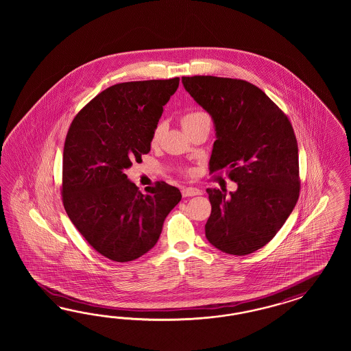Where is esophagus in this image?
<instances>
[{
  "label": "esophagus",
  "mask_w": 351,
  "mask_h": 351,
  "mask_svg": "<svg viewBox=\"0 0 351 351\" xmlns=\"http://www.w3.org/2000/svg\"><path fill=\"white\" fill-rule=\"evenodd\" d=\"M181 194H182V197H194V195H201L202 191L197 189V188L189 186V188H182Z\"/></svg>",
  "instance_id": "1"
}]
</instances>
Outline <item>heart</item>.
<instances>
[{
	"label": "heart",
	"instance_id": "obj_1",
	"mask_svg": "<svg viewBox=\"0 0 351 351\" xmlns=\"http://www.w3.org/2000/svg\"><path fill=\"white\" fill-rule=\"evenodd\" d=\"M208 117L207 113H204L202 110H189L188 113H185L182 117H181V125L184 130L186 128L191 126L193 123H195L197 121L203 119V118ZM162 131H163V126L162 123H158L154 130H153V134H152V144H157L160 140L162 136Z\"/></svg>",
	"mask_w": 351,
	"mask_h": 351
}]
</instances>
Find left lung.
Instances as JSON below:
<instances>
[{"instance_id":"8db88e82","label":"left lung","mask_w":351,"mask_h":351,"mask_svg":"<svg viewBox=\"0 0 351 351\" xmlns=\"http://www.w3.org/2000/svg\"><path fill=\"white\" fill-rule=\"evenodd\" d=\"M191 97L213 119L210 173L226 171L238 189H207L211 245L229 255L252 254L286 223L300 194L296 135L285 112L257 86L213 75L182 77Z\"/></svg>"}]
</instances>
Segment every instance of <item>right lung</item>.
I'll return each mask as SVG.
<instances>
[{
    "instance_id": "add662e5",
    "label": "right lung",
    "mask_w": 351,
    "mask_h": 351,
    "mask_svg": "<svg viewBox=\"0 0 351 351\" xmlns=\"http://www.w3.org/2000/svg\"><path fill=\"white\" fill-rule=\"evenodd\" d=\"M180 78L110 86L73 118L63 153L62 199L75 229L96 252L117 263L147 254L181 201L157 181L143 194L125 170L150 152L153 130Z\"/></svg>"
}]
</instances>
